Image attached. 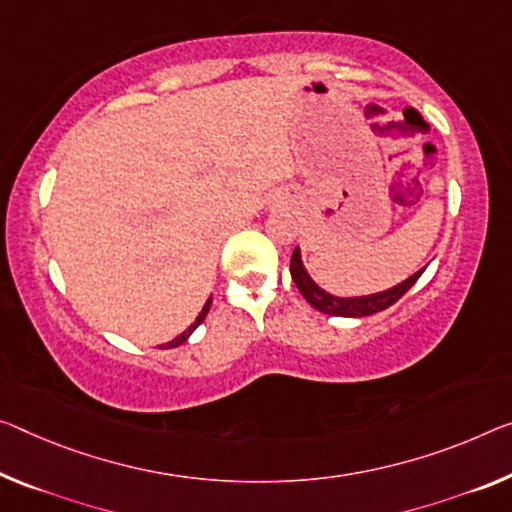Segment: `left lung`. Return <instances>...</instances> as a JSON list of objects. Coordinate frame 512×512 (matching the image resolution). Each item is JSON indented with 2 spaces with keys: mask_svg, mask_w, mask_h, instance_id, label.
Here are the masks:
<instances>
[{
  "mask_svg": "<svg viewBox=\"0 0 512 512\" xmlns=\"http://www.w3.org/2000/svg\"><path fill=\"white\" fill-rule=\"evenodd\" d=\"M423 270H426V267H423ZM423 270L412 274L410 279L398 283V286L384 290V293H375L366 297H334L325 293L320 286H316L309 274H306L300 258V249H295L293 256H290V274H293L295 286L300 288L304 300L309 302L313 309L327 313V316H341V318H364V316H373L377 311L389 309L391 304H396L400 297H403L407 290L419 281Z\"/></svg>",
  "mask_w": 512,
  "mask_h": 512,
  "instance_id": "1",
  "label": "left lung"
}]
</instances>
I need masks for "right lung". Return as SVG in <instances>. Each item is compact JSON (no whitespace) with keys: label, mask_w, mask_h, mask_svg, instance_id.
I'll return each instance as SVG.
<instances>
[{"label":"right lung","mask_w":512,"mask_h":512,"mask_svg":"<svg viewBox=\"0 0 512 512\" xmlns=\"http://www.w3.org/2000/svg\"><path fill=\"white\" fill-rule=\"evenodd\" d=\"M210 304H212V300H208V302H206V306H203V309H201V313H199V318H196V320L192 322V325L185 329V332H183V334H180V336H176V338H174V341H169V343H167V345H169V348H176V345H180V343H185V341H187V338H190V334L194 332V329H196V327H199L203 320H206V316H208V311H210Z\"/></svg>","instance_id":"right-lung-1"}]
</instances>
